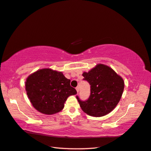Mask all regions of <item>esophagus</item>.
<instances>
[{"instance_id": "34e87169", "label": "esophagus", "mask_w": 151, "mask_h": 151, "mask_svg": "<svg viewBox=\"0 0 151 151\" xmlns=\"http://www.w3.org/2000/svg\"><path fill=\"white\" fill-rule=\"evenodd\" d=\"M76 90L77 92H79V86H77L76 88Z\"/></svg>"}]
</instances>
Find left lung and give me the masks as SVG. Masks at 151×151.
Listing matches in <instances>:
<instances>
[{
    "label": "left lung",
    "mask_w": 151,
    "mask_h": 151,
    "mask_svg": "<svg viewBox=\"0 0 151 151\" xmlns=\"http://www.w3.org/2000/svg\"><path fill=\"white\" fill-rule=\"evenodd\" d=\"M90 85V96L83 101L77 96L83 111L94 117L104 116L112 112L121 99L125 86L123 78L109 66L98 64L83 73Z\"/></svg>",
    "instance_id": "8db88e82"
}]
</instances>
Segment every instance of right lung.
<instances>
[{
    "instance_id": "1",
    "label": "right lung",
    "mask_w": 151,
    "mask_h": 151,
    "mask_svg": "<svg viewBox=\"0 0 151 151\" xmlns=\"http://www.w3.org/2000/svg\"><path fill=\"white\" fill-rule=\"evenodd\" d=\"M25 89L33 106L47 115L61 111L67 98L77 93L63 72L51 68L40 69L30 74L26 79Z\"/></svg>"
}]
</instances>
